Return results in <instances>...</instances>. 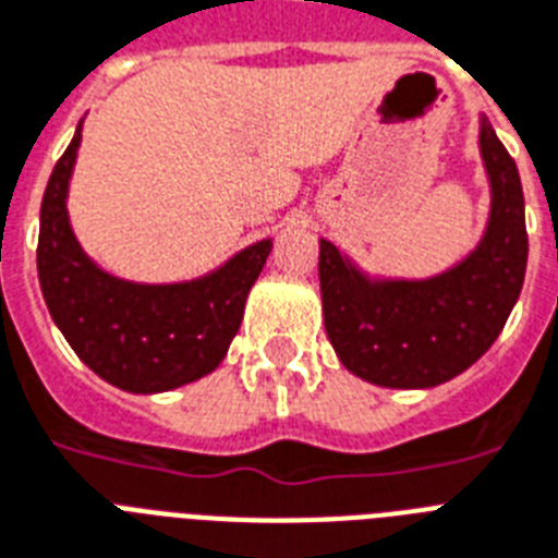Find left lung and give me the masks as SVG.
I'll use <instances>...</instances> for the list:
<instances>
[{
  "instance_id": "8db88e82",
  "label": "left lung",
  "mask_w": 558,
  "mask_h": 558,
  "mask_svg": "<svg viewBox=\"0 0 558 558\" xmlns=\"http://www.w3.org/2000/svg\"><path fill=\"white\" fill-rule=\"evenodd\" d=\"M489 221L470 256L429 279H372L319 239L325 331L351 374L386 389H432L498 340L527 270L524 193L515 160L481 118Z\"/></svg>"
}]
</instances>
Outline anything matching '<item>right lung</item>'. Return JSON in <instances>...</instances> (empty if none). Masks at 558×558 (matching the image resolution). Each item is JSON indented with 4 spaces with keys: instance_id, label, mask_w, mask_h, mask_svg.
Instances as JSON below:
<instances>
[{
    "instance_id": "1",
    "label": "right lung",
    "mask_w": 558,
    "mask_h": 558,
    "mask_svg": "<svg viewBox=\"0 0 558 558\" xmlns=\"http://www.w3.org/2000/svg\"><path fill=\"white\" fill-rule=\"evenodd\" d=\"M80 129L83 120L39 209L37 270L51 319L74 354L123 391L155 395L216 372L274 242L262 239L193 282L141 284L106 274L83 253L65 209Z\"/></svg>"
}]
</instances>
